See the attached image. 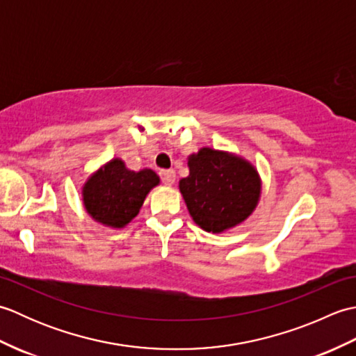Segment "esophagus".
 <instances>
[{
	"mask_svg": "<svg viewBox=\"0 0 356 356\" xmlns=\"http://www.w3.org/2000/svg\"><path fill=\"white\" fill-rule=\"evenodd\" d=\"M161 179H162V182L165 185L171 186L174 182H176V171H174V170H162L161 171Z\"/></svg>",
	"mask_w": 356,
	"mask_h": 356,
	"instance_id": "34e87169",
	"label": "esophagus"
}]
</instances>
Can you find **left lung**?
<instances>
[{
	"label": "left lung",
	"instance_id": "1",
	"mask_svg": "<svg viewBox=\"0 0 356 356\" xmlns=\"http://www.w3.org/2000/svg\"><path fill=\"white\" fill-rule=\"evenodd\" d=\"M190 176L179 182L193 220L208 232L241 223L260 197V179L240 157L202 148L188 161Z\"/></svg>",
	"mask_w": 356,
	"mask_h": 356
}]
</instances>
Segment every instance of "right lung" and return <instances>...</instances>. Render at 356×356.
I'll list each match as a JSON object with an SVG mask.
<instances>
[{
    "label": "right lung",
    "mask_w": 356,
    "mask_h": 356,
    "mask_svg": "<svg viewBox=\"0 0 356 356\" xmlns=\"http://www.w3.org/2000/svg\"><path fill=\"white\" fill-rule=\"evenodd\" d=\"M159 184L151 170H127L122 161L113 159L95 172L84 186V205L95 220L122 228L138 216L147 194Z\"/></svg>",
    "instance_id": "1"
}]
</instances>
